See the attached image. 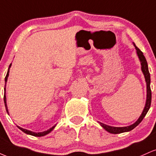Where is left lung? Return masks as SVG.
<instances>
[{
  "label": "left lung",
  "mask_w": 156,
  "mask_h": 156,
  "mask_svg": "<svg viewBox=\"0 0 156 156\" xmlns=\"http://www.w3.org/2000/svg\"><path fill=\"white\" fill-rule=\"evenodd\" d=\"M134 46H135L136 49L137 55L138 56H139V60H140L141 62V70H142L143 74H144V78H145V80L147 83V101H146L145 107H144L142 114H141V115L139 117V119H138L134 124L130 125V126L117 128V127L108 126V125H106L105 124H103V123L100 122V124L101 125V126L103 127L105 130H107V131L111 133L117 134V133H124V132H128V131H130V130H133V128H135L136 127L137 125L143 120V119H144V117H145L148 111H149V109L150 108V105H151L152 93H151V89H150V75L149 73V69H148L147 62L145 57H144V55L143 54L142 52H141L140 50L136 47V46L135 44H134Z\"/></svg>",
  "instance_id": "obj_1"
}]
</instances>
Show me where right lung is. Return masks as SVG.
<instances>
[{"label":"right lung","mask_w":156,"mask_h":156,"mask_svg":"<svg viewBox=\"0 0 156 156\" xmlns=\"http://www.w3.org/2000/svg\"><path fill=\"white\" fill-rule=\"evenodd\" d=\"M11 65H12V64H10L9 65V67L8 69V72H7V74L6 77H5V83H6L7 81V78H8V76H9V68L11 67ZM5 87H6V85H5ZM4 90H6V88H4ZM5 92V91H4ZM3 100H4V103H5V107H6V112L7 113L9 114V112H8V109H7V105H6V95H5V93H4V96H3ZM18 127L19 129H20L22 130L23 132H24L25 133H27V134H29V135H31V136H45L47 135L48 133H49L50 132L52 131L53 130V128H55V126L52 127L51 128H50L49 130H46V131H43V132H40V133H35V132H32L31 130H28L26 129H23V128H20V127L17 126Z\"/></svg>","instance_id":"1"}]
</instances>
